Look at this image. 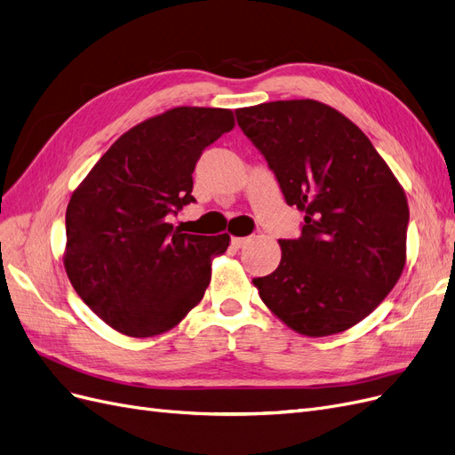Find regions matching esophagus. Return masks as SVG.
<instances>
[{
  "mask_svg": "<svg viewBox=\"0 0 455 455\" xmlns=\"http://www.w3.org/2000/svg\"><path fill=\"white\" fill-rule=\"evenodd\" d=\"M249 237H233L231 239V246H233V249H235V251H239V249H243V246H246V244H249Z\"/></svg>",
  "mask_w": 455,
  "mask_h": 455,
  "instance_id": "esophagus-1",
  "label": "esophagus"
}]
</instances>
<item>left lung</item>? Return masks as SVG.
Instances as JSON below:
<instances>
[{"label":"left lung","instance_id":"left-lung-1","mask_svg":"<svg viewBox=\"0 0 455 455\" xmlns=\"http://www.w3.org/2000/svg\"><path fill=\"white\" fill-rule=\"evenodd\" d=\"M235 116L286 204L306 212L301 235L279 241V267L254 279L259 298L299 334L343 332L381 304L404 269V189L366 134L323 102L277 100Z\"/></svg>","mask_w":455,"mask_h":455}]
</instances>
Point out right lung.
Returning <instances> with one entry per match:
<instances>
[{
  "label": "right lung",
  "instance_id": "obj_1",
  "mask_svg": "<svg viewBox=\"0 0 455 455\" xmlns=\"http://www.w3.org/2000/svg\"><path fill=\"white\" fill-rule=\"evenodd\" d=\"M231 109L174 108L117 139L66 209L64 267L79 298L132 338L167 332L211 283V256L229 235L182 233L169 224L196 203V164L231 131Z\"/></svg>",
  "mask_w": 455,
  "mask_h": 455
}]
</instances>
